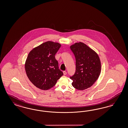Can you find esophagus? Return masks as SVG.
Instances as JSON below:
<instances>
[{
	"label": "esophagus",
	"mask_w": 128,
	"mask_h": 128,
	"mask_svg": "<svg viewBox=\"0 0 128 128\" xmlns=\"http://www.w3.org/2000/svg\"><path fill=\"white\" fill-rule=\"evenodd\" d=\"M63 73H64V75H66L67 74V72H66V71H64V72H63Z\"/></svg>",
	"instance_id": "obj_1"
}]
</instances>
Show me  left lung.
Instances as JSON below:
<instances>
[{"mask_svg":"<svg viewBox=\"0 0 128 128\" xmlns=\"http://www.w3.org/2000/svg\"><path fill=\"white\" fill-rule=\"evenodd\" d=\"M70 48L76 58V72L70 76L72 85L78 90L90 88L98 78L101 65L97 53L82 42L75 43Z\"/></svg>","mask_w":128,"mask_h":128,"instance_id":"1","label":"left lung"}]
</instances>
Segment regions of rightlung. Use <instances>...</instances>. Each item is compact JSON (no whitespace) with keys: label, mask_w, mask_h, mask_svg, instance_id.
I'll use <instances>...</instances> for the list:
<instances>
[{"label":"right lung","mask_w":128,"mask_h":128,"mask_svg":"<svg viewBox=\"0 0 128 128\" xmlns=\"http://www.w3.org/2000/svg\"><path fill=\"white\" fill-rule=\"evenodd\" d=\"M60 47L59 43L47 41L34 48L29 53L25 64L26 75L37 88L49 90L63 75L55 58Z\"/></svg>","instance_id":"1"}]
</instances>
